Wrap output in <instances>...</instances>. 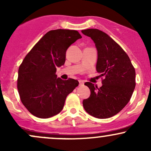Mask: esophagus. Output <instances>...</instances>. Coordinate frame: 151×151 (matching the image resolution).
Masks as SVG:
<instances>
[{
    "label": "esophagus",
    "instance_id": "esophagus-1",
    "mask_svg": "<svg viewBox=\"0 0 151 151\" xmlns=\"http://www.w3.org/2000/svg\"><path fill=\"white\" fill-rule=\"evenodd\" d=\"M79 86H83V85H84V81H82V80H79Z\"/></svg>",
    "mask_w": 151,
    "mask_h": 151
}]
</instances>
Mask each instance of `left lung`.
Segmentation results:
<instances>
[{
	"label": "left lung",
	"instance_id": "left-lung-1",
	"mask_svg": "<svg viewBox=\"0 0 151 151\" xmlns=\"http://www.w3.org/2000/svg\"><path fill=\"white\" fill-rule=\"evenodd\" d=\"M91 37L97 50L96 70L104 77L98 88L86 82L89 97L83 100L88 114L98 119H107L121 111L129 103L136 86V72L124 50L103 31L98 29L81 30Z\"/></svg>",
	"mask_w": 151,
	"mask_h": 151
}]
</instances>
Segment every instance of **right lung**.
Listing matches in <instances>:
<instances>
[{
  "mask_svg": "<svg viewBox=\"0 0 151 151\" xmlns=\"http://www.w3.org/2000/svg\"><path fill=\"white\" fill-rule=\"evenodd\" d=\"M81 38L77 30H50L36 43L18 70V89L22 103L35 116L47 119L60 113L67 96L79 84L58 78L57 67L65 62L66 51Z\"/></svg>",
  "mask_w": 151,
  "mask_h": 151,
  "instance_id": "obj_1",
  "label": "right lung"
}]
</instances>
